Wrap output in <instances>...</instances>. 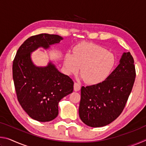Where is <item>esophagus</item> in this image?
Instances as JSON below:
<instances>
[{"instance_id":"1","label":"esophagus","mask_w":146,"mask_h":146,"mask_svg":"<svg viewBox=\"0 0 146 146\" xmlns=\"http://www.w3.org/2000/svg\"><path fill=\"white\" fill-rule=\"evenodd\" d=\"M80 88H81V86L78 83H76V82L74 83V90H75V91H78L80 90Z\"/></svg>"}]
</instances>
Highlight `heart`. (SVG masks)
Returning a JSON list of instances; mask_svg holds the SVG:
<instances>
[{"label": "heart", "mask_w": 146, "mask_h": 146, "mask_svg": "<svg viewBox=\"0 0 146 146\" xmlns=\"http://www.w3.org/2000/svg\"><path fill=\"white\" fill-rule=\"evenodd\" d=\"M115 62V56L106 48L97 44L83 42L76 45L73 55H66L64 66L68 73H77L86 82L96 84L103 81L111 72Z\"/></svg>", "instance_id": "b5f03b06"}]
</instances>
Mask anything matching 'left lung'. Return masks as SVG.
Masks as SVG:
<instances>
[{"instance_id":"8db88e82","label":"left lung","mask_w":146,"mask_h":146,"mask_svg":"<svg viewBox=\"0 0 146 146\" xmlns=\"http://www.w3.org/2000/svg\"><path fill=\"white\" fill-rule=\"evenodd\" d=\"M136 76L134 60L123 53L120 63L105 80L81 88L79 116L88 126L99 127L111 123L125 108Z\"/></svg>"}]
</instances>
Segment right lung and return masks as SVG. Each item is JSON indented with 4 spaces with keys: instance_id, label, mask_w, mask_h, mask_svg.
<instances>
[{
    "instance_id": "add662e5",
    "label": "right lung",
    "mask_w": 146,
    "mask_h": 146,
    "mask_svg": "<svg viewBox=\"0 0 146 146\" xmlns=\"http://www.w3.org/2000/svg\"><path fill=\"white\" fill-rule=\"evenodd\" d=\"M63 38L42 33L30 36L20 46L13 62V78L17 99L29 117L38 122H49L57 117L62 98L73 92L74 82L49 62L46 67L33 63L31 53L40 47L45 49Z\"/></svg>"
}]
</instances>
